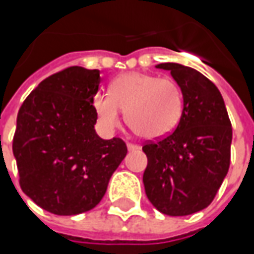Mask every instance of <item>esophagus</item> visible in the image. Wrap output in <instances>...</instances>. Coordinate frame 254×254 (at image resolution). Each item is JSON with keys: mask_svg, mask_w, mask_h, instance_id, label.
<instances>
[{"mask_svg": "<svg viewBox=\"0 0 254 254\" xmlns=\"http://www.w3.org/2000/svg\"><path fill=\"white\" fill-rule=\"evenodd\" d=\"M127 148H128V151H137V150H140V147H138V145L131 144V142H128V144H127Z\"/></svg>", "mask_w": 254, "mask_h": 254, "instance_id": "1", "label": "esophagus"}]
</instances>
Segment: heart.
Listing matches in <instances>:
<instances>
[{
    "label": "heart",
    "mask_w": 254,
    "mask_h": 254,
    "mask_svg": "<svg viewBox=\"0 0 254 254\" xmlns=\"http://www.w3.org/2000/svg\"><path fill=\"white\" fill-rule=\"evenodd\" d=\"M182 107L184 96L175 80L140 72L116 77L109 94L93 97V109L104 130L119 127L122 110L127 126L144 140H158L174 131Z\"/></svg>",
    "instance_id": "heart-1"
}]
</instances>
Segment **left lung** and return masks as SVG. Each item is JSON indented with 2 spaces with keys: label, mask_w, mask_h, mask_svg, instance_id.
<instances>
[{
  "label": "left lung",
  "mask_w": 254,
  "mask_h": 254,
  "mask_svg": "<svg viewBox=\"0 0 254 254\" xmlns=\"http://www.w3.org/2000/svg\"><path fill=\"white\" fill-rule=\"evenodd\" d=\"M180 84L184 109L175 128L142 147L148 164L142 175L147 198L161 213L185 216L213 200L230 164L232 124L218 87L198 70L160 64Z\"/></svg>",
  "instance_id": "obj_1"
}]
</instances>
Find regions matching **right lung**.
<instances>
[{
  "label": "right lung",
  "mask_w": 254,
  "mask_h": 254,
  "mask_svg": "<svg viewBox=\"0 0 254 254\" xmlns=\"http://www.w3.org/2000/svg\"><path fill=\"white\" fill-rule=\"evenodd\" d=\"M99 84L97 69L67 67L38 84L18 112L12 151L21 190L55 215L93 209L127 154L123 140L96 134Z\"/></svg>",
  "instance_id": "add662e5"
}]
</instances>
